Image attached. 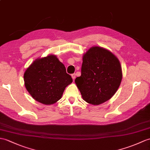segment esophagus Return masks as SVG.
Segmentation results:
<instances>
[{"instance_id":"obj_1","label":"esophagus","mask_w":150,"mask_h":150,"mask_svg":"<svg viewBox=\"0 0 150 150\" xmlns=\"http://www.w3.org/2000/svg\"><path fill=\"white\" fill-rule=\"evenodd\" d=\"M71 77H72V79H73V80H74L75 79V77H76V75H75V74H72L71 75Z\"/></svg>"}]
</instances>
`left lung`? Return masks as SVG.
Segmentation results:
<instances>
[{
  "mask_svg": "<svg viewBox=\"0 0 150 150\" xmlns=\"http://www.w3.org/2000/svg\"><path fill=\"white\" fill-rule=\"evenodd\" d=\"M81 76L75 82L83 100L100 105L110 99L122 80L120 61L112 52L100 47H93L83 54Z\"/></svg>",
  "mask_w": 150,
  "mask_h": 150,
  "instance_id": "8db88e82",
  "label": "left lung"
}]
</instances>
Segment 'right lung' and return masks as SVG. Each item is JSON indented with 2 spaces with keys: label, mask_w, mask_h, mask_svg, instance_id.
<instances>
[{
  "label": "right lung",
  "mask_w": 150,
  "mask_h": 150,
  "mask_svg": "<svg viewBox=\"0 0 150 150\" xmlns=\"http://www.w3.org/2000/svg\"><path fill=\"white\" fill-rule=\"evenodd\" d=\"M23 79L31 96L45 105L60 100L66 87L73 82L64 65L54 55L36 59L24 73Z\"/></svg>",
  "instance_id": "right-lung-1"
}]
</instances>
